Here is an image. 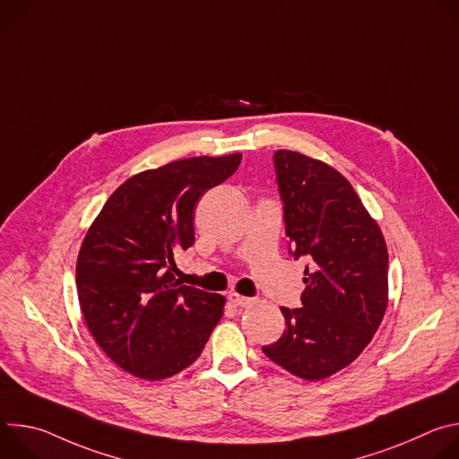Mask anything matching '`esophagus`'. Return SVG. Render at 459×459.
Wrapping results in <instances>:
<instances>
[{
    "instance_id": "esophagus-1",
    "label": "esophagus",
    "mask_w": 459,
    "mask_h": 459,
    "mask_svg": "<svg viewBox=\"0 0 459 459\" xmlns=\"http://www.w3.org/2000/svg\"><path fill=\"white\" fill-rule=\"evenodd\" d=\"M229 301L234 305V307H239V308H245V307H250L255 303L254 298H245V296H239V294H229Z\"/></svg>"
}]
</instances>
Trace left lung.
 Listing matches in <instances>:
<instances>
[{"mask_svg":"<svg viewBox=\"0 0 459 459\" xmlns=\"http://www.w3.org/2000/svg\"><path fill=\"white\" fill-rule=\"evenodd\" d=\"M289 254L307 257L301 307H281L287 329L265 345L269 359L303 379L352 363L383 319L388 252L352 185L333 167L292 151L274 152Z\"/></svg>","mask_w":459,"mask_h":459,"instance_id":"8db88e82","label":"left lung"}]
</instances>
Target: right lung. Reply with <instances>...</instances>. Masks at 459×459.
Returning a JSON list of instances; mask_svg holds the SVG:
<instances>
[{"mask_svg": "<svg viewBox=\"0 0 459 459\" xmlns=\"http://www.w3.org/2000/svg\"><path fill=\"white\" fill-rule=\"evenodd\" d=\"M241 154L186 158L119 185L89 229L76 265L83 317L103 352L158 381L200 358L225 298L181 285L174 254L194 245V207Z\"/></svg>", "mask_w": 459, "mask_h": 459, "instance_id": "1", "label": "right lung"}]
</instances>
